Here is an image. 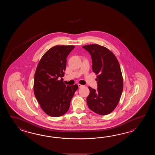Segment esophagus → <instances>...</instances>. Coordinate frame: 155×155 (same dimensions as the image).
<instances>
[{
    "mask_svg": "<svg viewBox=\"0 0 155 155\" xmlns=\"http://www.w3.org/2000/svg\"><path fill=\"white\" fill-rule=\"evenodd\" d=\"M78 85L79 86V87H83V86H84L82 85H81V84H78Z\"/></svg>",
    "mask_w": 155,
    "mask_h": 155,
    "instance_id": "34e87169",
    "label": "esophagus"
}]
</instances>
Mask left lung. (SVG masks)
<instances>
[{
	"label": "left lung",
	"instance_id": "left-lung-1",
	"mask_svg": "<svg viewBox=\"0 0 155 155\" xmlns=\"http://www.w3.org/2000/svg\"><path fill=\"white\" fill-rule=\"evenodd\" d=\"M91 56L92 70L97 76V89L89 87L87 104L89 109L100 115L114 111L123 91V79L115 55L104 46L90 44L82 46Z\"/></svg>",
	"mask_w": 155,
	"mask_h": 155
}]
</instances>
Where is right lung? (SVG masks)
Here are the masks:
<instances>
[{
    "label": "right lung",
    "instance_id": "right-lung-1",
    "mask_svg": "<svg viewBox=\"0 0 155 155\" xmlns=\"http://www.w3.org/2000/svg\"><path fill=\"white\" fill-rule=\"evenodd\" d=\"M74 45H57L44 54L36 68L34 92L41 108L47 115L59 117L69 109L71 100L78 89V85L64 84L66 58Z\"/></svg>",
    "mask_w": 155,
    "mask_h": 155
}]
</instances>
